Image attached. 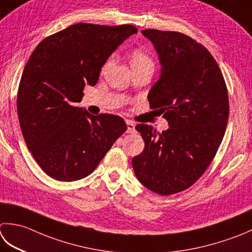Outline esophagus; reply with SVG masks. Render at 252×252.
<instances>
[{
  "instance_id": "obj_1",
  "label": "esophagus",
  "mask_w": 252,
  "mask_h": 252,
  "mask_svg": "<svg viewBox=\"0 0 252 252\" xmlns=\"http://www.w3.org/2000/svg\"><path fill=\"white\" fill-rule=\"evenodd\" d=\"M126 127H127V133H133L135 131V125L130 120H126Z\"/></svg>"
}]
</instances>
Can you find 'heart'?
Returning a JSON list of instances; mask_svg holds the SVG:
<instances>
[{"label": "heart", "instance_id": "obj_1", "mask_svg": "<svg viewBox=\"0 0 252 252\" xmlns=\"http://www.w3.org/2000/svg\"><path fill=\"white\" fill-rule=\"evenodd\" d=\"M113 61V58H109L106 61L105 65H103V70L110 65ZM130 61H131V65L132 68H140V67H153L154 68V61H153L152 57L149 53H146L145 51L141 50V49H135L133 50L131 56H130Z\"/></svg>", "mask_w": 252, "mask_h": 252}]
</instances>
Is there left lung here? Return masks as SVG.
Returning a JSON list of instances; mask_svg holds the SVG:
<instances>
[{"label": "left lung", "instance_id": "8db88e82", "mask_svg": "<svg viewBox=\"0 0 252 252\" xmlns=\"http://www.w3.org/2000/svg\"><path fill=\"white\" fill-rule=\"evenodd\" d=\"M158 53L160 76L149 93L152 109L164 113L169 129L158 133L140 123L145 147L132 159L136 178L160 195L184 191L204 174L223 140L228 93L208 49L177 32L145 29Z\"/></svg>", "mask_w": 252, "mask_h": 252}]
</instances>
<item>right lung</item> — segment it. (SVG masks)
Here are the masks:
<instances>
[{"label": "right lung", "mask_w": 252, "mask_h": 252, "mask_svg": "<svg viewBox=\"0 0 252 252\" xmlns=\"http://www.w3.org/2000/svg\"><path fill=\"white\" fill-rule=\"evenodd\" d=\"M136 32L132 25L80 23L44 38L32 53L18 86V120L28 150L51 178H85L126 132L121 117L93 116L77 102L110 54Z\"/></svg>", "instance_id": "add662e5"}]
</instances>
